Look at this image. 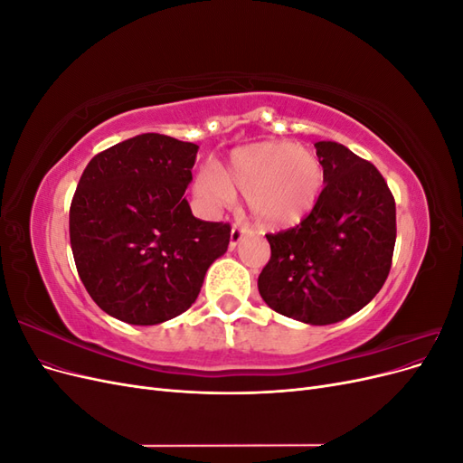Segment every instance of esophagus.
Returning a JSON list of instances; mask_svg holds the SVG:
<instances>
[{"instance_id": "esophagus-1", "label": "esophagus", "mask_w": 463, "mask_h": 463, "mask_svg": "<svg viewBox=\"0 0 463 463\" xmlns=\"http://www.w3.org/2000/svg\"><path fill=\"white\" fill-rule=\"evenodd\" d=\"M250 232H249V228H245V226H233L232 228V233H230V247L232 249H235L237 245H240L245 237L249 235Z\"/></svg>"}]
</instances>
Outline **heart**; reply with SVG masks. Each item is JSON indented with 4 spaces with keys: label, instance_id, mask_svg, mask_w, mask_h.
<instances>
[{
    "label": "heart",
    "instance_id": "heart-1",
    "mask_svg": "<svg viewBox=\"0 0 463 463\" xmlns=\"http://www.w3.org/2000/svg\"><path fill=\"white\" fill-rule=\"evenodd\" d=\"M322 185L325 170L311 150L288 141H264L235 148L223 170L203 167L194 193L208 206H222L240 189L260 226L282 230L313 213Z\"/></svg>",
    "mask_w": 463,
    "mask_h": 463
}]
</instances>
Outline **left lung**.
<instances>
[{
    "mask_svg": "<svg viewBox=\"0 0 463 463\" xmlns=\"http://www.w3.org/2000/svg\"><path fill=\"white\" fill-rule=\"evenodd\" d=\"M325 189L299 226L269 233L259 293L276 313L334 325L384 286L396 243V203L376 167L334 141L315 143Z\"/></svg>",
    "mask_w": 463,
    "mask_h": 463,
    "instance_id": "obj_1",
    "label": "left lung"
}]
</instances>
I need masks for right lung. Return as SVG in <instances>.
Instances as JSON below:
<instances>
[{
	"mask_svg": "<svg viewBox=\"0 0 463 463\" xmlns=\"http://www.w3.org/2000/svg\"><path fill=\"white\" fill-rule=\"evenodd\" d=\"M197 150L145 133L96 154L82 172L69 237L80 282L109 317L152 326L185 313L228 250L230 223L194 218L184 197Z\"/></svg>",
	"mask_w": 463,
	"mask_h": 463,
	"instance_id": "obj_1",
	"label": "right lung"
}]
</instances>
